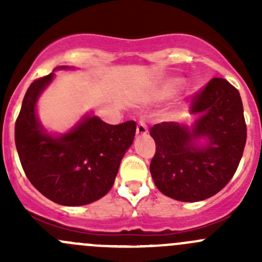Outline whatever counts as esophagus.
<instances>
[{"instance_id":"34e87169","label":"esophagus","mask_w":262,"mask_h":262,"mask_svg":"<svg viewBox=\"0 0 262 262\" xmlns=\"http://www.w3.org/2000/svg\"><path fill=\"white\" fill-rule=\"evenodd\" d=\"M147 133H148V128H147L146 123L141 120L138 124H137V136L144 137V136H147Z\"/></svg>"}]
</instances>
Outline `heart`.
<instances>
[{"mask_svg":"<svg viewBox=\"0 0 262 262\" xmlns=\"http://www.w3.org/2000/svg\"><path fill=\"white\" fill-rule=\"evenodd\" d=\"M182 84V80L179 77L173 78H167V80L162 81L153 91V95H155L156 99H167V97H171L176 91L179 90Z\"/></svg>","mask_w":262,"mask_h":262,"instance_id":"obj_1","label":"heart"}]
</instances>
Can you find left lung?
<instances>
[{
  "label": "left lung",
  "mask_w": 262,
  "mask_h": 262,
  "mask_svg": "<svg viewBox=\"0 0 262 262\" xmlns=\"http://www.w3.org/2000/svg\"><path fill=\"white\" fill-rule=\"evenodd\" d=\"M190 114L191 126L163 121L149 132L156 142L150 175L162 194L179 202L221 191L238 167L247 137L239 92L224 78H213L192 96Z\"/></svg>",
  "instance_id": "8db88e82"
}]
</instances>
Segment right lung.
<instances>
[{
    "label": "right lung",
    "mask_w": 262,
    "mask_h": 262,
    "mask_svg": "<svg viewBox=\"0 0 262 262\" xmlns=\"http://www.w3.org/2000/svg\"><path fill=\"white\" fill-rule=\"evenodd\" d=\"M54 76L38 78L26 91L15 124V143L26 178L38 191L57 204L86 205L112 189L137 124L129 120L110 125L87 114L67 133H48L36 114V102Z\"/></svg>",
    "instance_id": "add662e5"
}]
</instances>
